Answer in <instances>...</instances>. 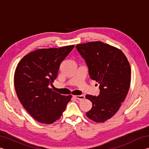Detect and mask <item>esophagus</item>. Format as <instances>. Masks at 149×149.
<instances>
[{"instance_id":"34e87169","label":"esophagus","mask_w":149,"mask_h":149,"mask_svg":"<svg viewBox=\"0 0 149 149\" xmlns=\"http://www.w3.org/2000/svg\"><path fill=\"white\" fill-rule=\"evenodd\" d=\"M73 97L75 98V99H76L77 100H83L85 99V96L84 95H73Z\"/></svg>"}]
</instances>
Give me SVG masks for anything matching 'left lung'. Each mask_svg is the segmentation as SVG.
Segmentation results:
<instances>
[{"label": "left lung", "instance_id": "left-lung-1", "mask_svg": "<svg viewBox=\"0 0 149 149\" xmlns=\"http://www.w3.org/2000/svg\"><path fill=\"white\" fill-rule=\"evenodd\" d=\"M77 51L85 60L91 79L99 84L100 94L85 96L93 107L87 116L104 122L120 109L129 91L131 67L122 50L100 41L78 44Z\"/></svg>", "mask_w": 149, "mask_h": 149}]
</instances>
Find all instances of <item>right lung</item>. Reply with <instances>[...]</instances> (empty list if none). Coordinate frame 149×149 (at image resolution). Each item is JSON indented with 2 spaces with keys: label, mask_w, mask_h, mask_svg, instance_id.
<instances>
[{
  "label": "right lung",
  "mask_w": 149,
  "mask_h": 149,
  "mask_svg": "<svg viewBox=\"0 0 149 149\" xmlns=\"http://www.w3.org/2000/svg\"><path fill=\"white\" fill-rule=\"evenodd\" d=\"M74 45L41 49L26 55L17 64L14 87L27 112L40 123L50 124L61 117L72 95L64 96L49 88L56 79L60 65Z\"/></svg>",
  "instance_id": "obj_1"
}]
</instances>
